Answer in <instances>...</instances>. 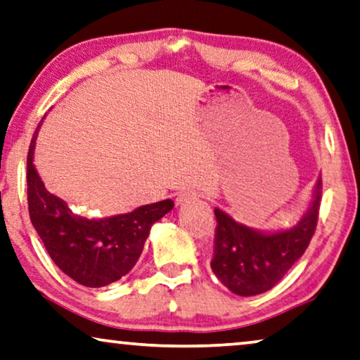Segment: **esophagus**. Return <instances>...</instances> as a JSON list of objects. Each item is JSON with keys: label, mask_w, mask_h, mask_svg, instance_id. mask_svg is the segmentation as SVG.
<instances>
[{"label": "esophagus", "mask_w": 360, "mask_h": 360, "mask_svg": "<svg viewBox=\"0 0 360 360\" xmlns=\"http://www.w3.org/2000/svg\"><path fill=\"white\" fill-rule=\"evenodd\" d=\"M198 198H200V193L196 190H184L176 195V205H184V202L195 201Z\"/></svg>", "instance_id": "34e87169"}]
</instances>
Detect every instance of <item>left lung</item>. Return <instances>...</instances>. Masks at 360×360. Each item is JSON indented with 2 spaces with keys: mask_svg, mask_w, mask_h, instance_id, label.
Returning a JSON list of instances; mask_svg holds the SVG:
<instances>
[{
  "mask_svg": "<svg viewBox=\"0 0 360 360\" xmlns=\"http://www.w3.org/2000/svg\"><path fill=\"white\" fill-rule=\"evenodd\" d=\"M321 176L315 198L300 222L289 231L263 233L237 224L221 210H214L216 236L211 268L233 294L250 297L273 289L292 264L305 253L319 222Z\"/></svg>",
  "mask_w": 360,
  "mask_h": 360,
  "instance_id": "obj_1",
  "label": "left lung"
}]
</instances>
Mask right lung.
<instances>
[{"label":"right lung","mask_w":360,"mask_h":360,"mask_svg":"<svg viewBox=\"0 0 360 360\" xmlns=\"http://www.w3.org/2000/svg\"><path fill=\"white\" fill-rule=\"evenodd\" d=\"M35 129L27 154L29 216L50 258L66 276L86 288H103L128 274L141 257L150 226L174 207L164 200L128 214L82 217L51 195L32 164Z\"/></svg>","instance_id":"obj_1"}]
</instances>
